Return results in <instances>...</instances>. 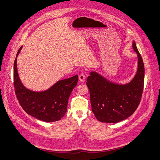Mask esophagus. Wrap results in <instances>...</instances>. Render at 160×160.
Listing matches in <instances>:
<instances>
[{
	"label": "esophagus",
	"instance_id": "1",
	"mask_svg": "<svg viewBox=\"0 0 160 160\" xmlns=\"http://www.w3.org/2000/svg\"><path fill=\"white\" fill-rule=\"evenodd\" d=\"M78 79L80 82H83L85 81V76L83 74H80L78 77Z\"/></svg>",
	"mask_w": 160,
	"mask_h": 160
}]
</instances>
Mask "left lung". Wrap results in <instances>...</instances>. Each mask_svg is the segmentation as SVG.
<instances>
[{
    "mask_svg": "<svg viewBox=\"0 0 160 160\" xmlns=\"http://www.w3.org/2000/svg\"><path fill=\"white\" fill-rule=\"evenodd\" d=\"M133 48L138 55V69L134 78L126 85L108 82L95 72L88 77L92 111L100 122L116 123L127 119L138 108L144 83V64L135 42Z\"/></svg>",
    "mask_w": 160,
    "mask_h": 160,
    "instance_id": "8db88e82",
    "label": "left lung"
}]
</instances>
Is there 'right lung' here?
I'll use <instances>...</instances> for the list:
<instances>
[{
    "mask_svg": "<svg viewBox=\"0 0 160 160\" xmlns=\"http://www.w3.org/2000/svg\"><path fill=\"white\" fill-rule=\"evenodd\" d=\"M78 78V75H75L57 82L45 91L34 92L27 89L22 83L18 74L17 58L14 60L13 83L18 102L28 115L42 121L54 122L64 117L69 97L77 84Z\"/></svg>",
    "mask_w": 160,
    "mask_h": 160,
    "instance_id": "obj_1",
    "label": "right lung"
}]
</instances>
